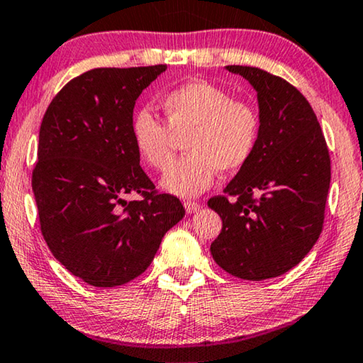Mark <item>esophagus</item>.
Masks as SVG:
<instances>
[{"label":"esophagus","instance_id":"esophagus-1","mask_svg":"<svg viewBox=\"0 0 363 363\" xmlns=\"http://www.w3.org/2000/svg\"><path fill=\"white\" fill-rule=\"evenodd\" d=\"M184 206H186V211L189 213V215H192V213H199L200 210H202V205L195 203V202H186L184 203Z\"/></svg>","mask_w":363,"mask_h":363}]
</instances>
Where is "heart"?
<instances>
[{
    "label": "heart",
    "instance_id": "obj_1",
    "mask_svg": "<svg viewBox=\"0 0 363 363\" xmlns=\"http://www.w3.org/2000/svg\"><path fill=\"white\" fill-rule=\"evenodd\" d=\"M166 124L148 109L135 113L132 140L143 163L164 169L172 158V135L182 137L187 157L161 177L168 194L192 199L215 182L216 172L233 174L254 157L262 121L254 103L234 100L233 94L206 80H192L161 96Z\"/></svg>",
    "mask_w": 363,
    "mask_h": 363
}]
</instances>
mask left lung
<instances>
[{"instance_id": "left-lung-1", "label": "left lung", "mask_w": 363, "mask_h": 363, "mask_svg": "<svg viewBox=\"0 0 363 363\" xmlns=\"http://www.w3.org/2000/svg\"><path fill=\"white\" fill-rule=\"evenodd\" d=\"M257 91L262 121L257 150L208 200L223 220L215 262L235 278L263 281L303 260L323 228L330 155L310 103L284 79L249 66H226Z\"/></svg>"}]
</instances>
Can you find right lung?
<instances>
[{"label": "right lung", "instance_id": "add662e5", "mask_svg": "<svg viewBox=\"0 0 363 363\" xmlns=\"http://www.w3.org/2000/svg\"><path fill=\"white\" fill-rule=\"evenodd\" d=\"M166 66L99 67L72 79L45 113L32 174L42 234L67 272L95 287L150 267L186 211L155 192L132 140L135 100ZM125 193H139L128 203Z\"/></svg>", "mask_w": 363, "mask_h": 363}]
</instances>
